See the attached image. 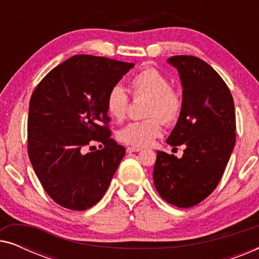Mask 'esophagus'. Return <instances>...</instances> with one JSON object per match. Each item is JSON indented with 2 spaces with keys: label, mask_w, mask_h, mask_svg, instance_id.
<instances>
[{
  "label": "esophagus",
  "mask_w": 259,
  "mask_h": 259,
  "mask_svg": "<svg viewBox=\"0 0 259 259\" xmlns=\"http://www.w3.org/2000/svg\"><path fill=\"white\" fill-rule=\"evenodd\" d=\"M139 151H141L140 147H134V146L127 147V152H128V153H133V152H139Z\"/></svg>",
  "instance_id": "esophagus-1"
}]
</instances>
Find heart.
Wrapping results in <instances>:
<instances>
[{
    "mask_svg": "<svg viewBox=\"0 0 259 259\" xmlns=\"http://www.w3.org/2000/svg\"><path fill=\"white\" fill-rule=\"evenodd\" d=\"M131 90L134 97H147L145 114L148 119L132 121L119 131L118 139L134 147H145L160 137L164 123L178 120L183 108V99L161 72L155 68H145L131 79ZM130 97L126 91L115 84L106 98V107L109 115L118 121L125 119L128 111Z\"/></svg>",
    "mask_w": 259,
    "mask_h": 259,
    "instance_id": "1",
    "label": "heart"
}]
</instances>
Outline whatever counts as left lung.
<instances>
[{
	"mask_svg": "<svg viewBox=\"0 0 259 259\" xmlns=\"http://www.w3.org/2000/svg\"><path fill=\"white\" fill-rule=\"evenodd\" d=\"M178 70L183 108L166 143L185 145L182 158L157 151L153 182L162 199L191 207L213 192L236 144L235 104L224 80L191 55L167 60Z\"/></svg>",
	"mask_w": 259,
	"mask_h": 259,
	"instance_id": "left-lung-1",
	"label": "left lung"
}]
</instances>
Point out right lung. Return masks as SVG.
I'll return each instance as SVG.
<instances>
[{
  "label": "right lung",
  "instance_id": "obj_1",
  "mask_svg": "<svg viewBox=\"0 0 259 259\" xmlns=\"http://www.w3.org/2000/svg\"><path fill=\"white\" fill-rule=\"evenodd\" d=\"M133 67L74 55L53 68L31 94L28 155L42 187L62 207L87 210L107 191L126 150L111 138L106 98ZM94 141L102 144L99 150L90 146Z\"/></svg>",
  "mask_w": 259,
  "mask_h": 259
}]
</instances>
